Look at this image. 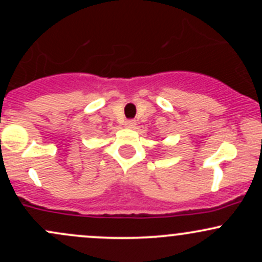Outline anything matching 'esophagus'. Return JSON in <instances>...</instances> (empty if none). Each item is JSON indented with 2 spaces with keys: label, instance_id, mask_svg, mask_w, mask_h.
<instances>
[{
  "label": "esophagus",
  "instance_id": "esophagus-1",
  "mask_svg": "<svg viewBox=\"0 0 262 262\" xmlns=\"http://www.w3.org/2000/svg\"><path fill=\"white\" fill-rule=\"evenodd\" d=\"M124 127L125 128H129V129L134 128L135 127V121H133V119H129V121H127V122L124 123Z\"/></svg>",
  "mask_w": 262,
  "mask_h": 262
}]
</instances>
